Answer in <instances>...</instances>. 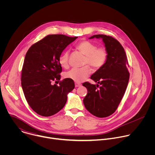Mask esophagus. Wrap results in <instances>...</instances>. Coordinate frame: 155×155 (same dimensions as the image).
I'll return each instance as SVG.
<instances>
[{
	"mask_svg": "<svg viewBox=\"0 0 155 155\" xmlns=\"http://www.w3.org/2000/svg\"><path fill=\"white\" fill-rule=\"evenodd\" d=\"M81 86V83H75V87H80Z\"/></svg>",
	"mask_w": 155,
	"mask_h": 155,
	"instance_id": "1",
	"label": "esophagus"
}]
</instances>
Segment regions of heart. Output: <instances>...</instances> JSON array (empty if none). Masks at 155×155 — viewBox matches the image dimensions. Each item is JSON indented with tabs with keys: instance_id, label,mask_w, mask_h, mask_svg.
<instances>
[{
	"instance_id": "obj_1",
	"label": "heart",
	"mask_w": 155,
	"mask_h": 155,
	"mask_svg": "<svg viewBox=\"0 0 155 155\" xmlns=\"http://www.w3.org/2000/svg\"><path fill=\"white\" fill-rule=\"evenodd\" d=\"M76 48L86 56L84 64L89 65L94 70H98L105 64L108 52L105 47H101L97 48V45L90 41L84 40L79 42ZM68 51H64L59 58V62L64 68L69 67ZM91 71L88 66L80 69H72L65 74V77L74 80L77 83H80L84 80L91 74Z\"/></svg>"
}]
</instances>
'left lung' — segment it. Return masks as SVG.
I'll return each instance as SVG.
<instances>
[{"instance_id": "8db88e82", "label": "left lung", "mask_w": 155, "mask_h": 155, "mask_svg": "<svg viewBox=\"0 0 155 155\" xmlns=\"http://www.w3.org/2000/svg\"><path fill=\"white\" fill-rule=\"evenodd\" d=\"M101 38L108 50L105 64L93 74L91 78L97 84L83 83L87 93L83 104L93 115L105 118L117 109L126 90L129 79V64L124 50L115 38L106 35H94L90 38Z\"/></svg>"}]
</instances>
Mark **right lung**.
I'll list each match as a JSON object with an SVG mask.
<instances>
[{"instance_id": "obj_1", "label": "right lung", "mask_w": 155, "mask_h": 155, "mask_svg": "<svg viewBox=\"0 0 155 155\" xmlns=\"http://www.w3.org/2000/svg\"><path fill=\"white\" fill-rule=\"evenodd\" d=\"M78 37L48 35L29 48L21 71V86L26 99L35 112L52 116L64 107L68 94L75 87L74 81L65 78L59 85L62 68L59 58L63 50Z\"/></svg>"}]
</instances>
